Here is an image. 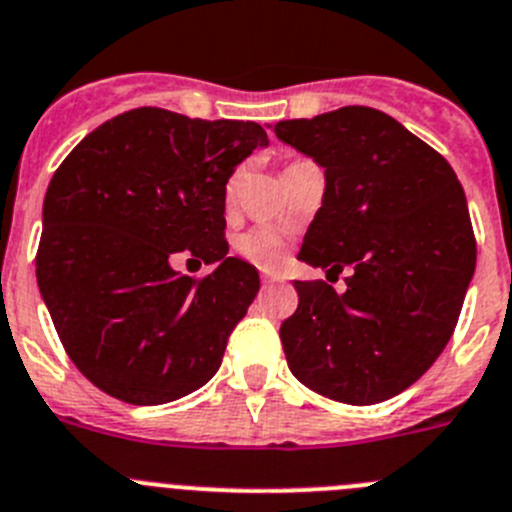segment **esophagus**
<instances>
[{
    "label": "esophagus",
    "mask_w": 512,
    "mask_h": 512,
    "mask_svg": "<svg viewBox=\"0 0 512 512\" xmlns=\"http://www.w3.org/2000/svg\"><path fill=\"white\" fill-rule=\"evenodd\" d=\"M261 281H264V284H276V281H281V276H276V274H261Z\"/></svg>",
    "instance_id": "esophagus-1"
}]
</instances>
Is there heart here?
Returning <instances> with one entry per match:
<instances>
[{
	"instance_id": "heart-1",
	"label": "heart",
	"mask_w": 512,
	"mask_h": 512,
	"mask_svg": "<svg viewBox=\"0 0 512 512\" xmlns=\"http://www.w3.org/2000/svg\"><path fill=\"white\" fill-rule=\"evenodd\" d=\"M238 177H233L231 185H228V195L236 187ZM238 251L246 261H251L253 266H259V269H279L287 259L289 246L284 233L271 228V225H259V228H251L248 233H243L241 241H238Z\"/></svg>"
}]
</instances>
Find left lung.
<instances>
[{
    "mask_svg": "<svg viewBox=\"0 0 512 512\" xmlns=\"http://www.w3.org/2000/svg\"><path fill=\"white\" fill-rule=\"evenodd\" d=\"M279 142L325 170L322 208L299 259L353 274L337 294L294 281L281 345L297 381L332 401L398 396L442 355L475 274L467 198L447 159L368 106L276 124Z\"/></svg>",
    "mask_w": 512,
    "mask_h": 512,
    "instance_id": "obj_1",
    "label": "left lung"
}]
</instances>
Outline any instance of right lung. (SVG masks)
Listing matches in <instances>:
<instances>
[{
	"instance_id": "right-lung-1",
	"label": "right lung",
	"mask_w": 512,
	"mask_h": 512,
	"mask_svg": "<svg viewBox=\"0 0 512 512\" xmlns=\"http://www.w3.org/2000/svg\"><path fill=\"white\" fill-rule=\"evenodd\" d=\"M269 137L253 121L131 109L65 157L42 203L37 287L75 368L134 406L213 378L259 294V271L228 256L225 185ZM215 263L192 282L177 252Z\"/></svg>"
}]
</instances>
